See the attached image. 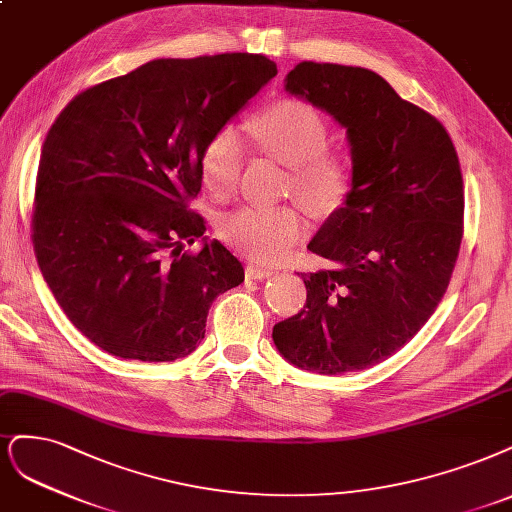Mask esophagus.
Listing matches in <instances>:
<instances>
[{"label": "esophagus", "instance_id": "esophagus-1", "mask_svg": "<svg viewBox=\"0 0 512 512\" xmlns=\"http://www.w3.org/2000/svg\"><path fill=\"white\" fill-rule=\"evenodd\" d=\"M273 273H275L273 269H264V267H258V264H248V267H245V275L250 279H264V277H271Z\"/></svg>", "mask_w": 512, "mask_h": 512}]
</instances>
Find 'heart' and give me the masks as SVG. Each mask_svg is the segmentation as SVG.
<instances>
[{"instance_id":"1","label":"heart","mask_w":512,"mask_h":512,"mask_svg":"<svg viewBox=\"0 0 512 512\" xmlns=\"http://www.w3.org/2000/svg\"><path fill=\"white\" fill-rule=\"evenodd\" d=\"M250 133L256 148L290 167L294 192L311 207H330L345 195L349 158L341 150L326 148L328 122L311 103L277 101L252 120ZM243 163V135L235 125H224L207 139L201 152V178L216 197H231ZM303 233V216L288 205H243L218 224V235L231 248L258 262L286 258Z\"/></svg>"}]
</instances>
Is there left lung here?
<instances>
[{
  "instance_id": "obj_1",
  "label": "left lung",
  "mask_w": 512,
  "mask_h": 512,
  "mask_svg": "<svg viewBox=\"0 0 512 512\" xmlns=\"http://www.w3.org/2000/svg\"><path fill=\"white\" fill-rule=\"evenodd\" d=\"M286 91L345 129L351 188L307 250V303L275 324L290 364L320 375L375 366L407 345L447 292L462 243L464 182L449 133L379 74L298 63Z\"/></svg>"
}]
</instances>
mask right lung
<instances>
[{"label":"right lung","instance_id":"right-lung-1","mask_svg":"<svg viewBox=\"0 0 512 512\" xmlns=\"http://www.w3.org/2000/svg\"><path fill=\"white\" fill-rule=\"evenodd\" d=\"M277 74L248 52L154 59L86 88L42 146L33 250L65 315L125 360L173 362L205 337L211 303L241 262L188 209L207 139ZM201 236L199 255L183 241Z\"/></svg>","mask_w":512,"mask_h":512}]
</instances>
